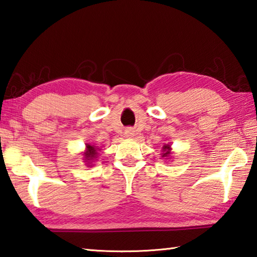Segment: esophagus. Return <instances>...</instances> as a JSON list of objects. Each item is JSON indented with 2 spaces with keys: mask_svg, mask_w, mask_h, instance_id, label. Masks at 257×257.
I'll return each instance as SVG.
<instances>
[{
  "mask_svg": "<svg viewBox=\"0 0 257 257\" xmlns=\"http://www.w3.org/2000/svg\"><path fill=\"white\" fill-rule=\"evenodd\" d=\"M124 135H125V137H127V138H133L134 135H135L134 129H133V128H128V129L124 132Z\"/></svg>",
  "mask_w": 257,
  "mask_h": 257,
  "instance_id": "34e87169",
  "label": "esophagus"
}]
</instances>
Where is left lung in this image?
<instances>
[{
	"mask_svg": "<svg viewBox=\"0 0 257 257\" xmlns=\"http://www.w3.org/2000/svg\"><path fill=\"white\" fill-rule=\"evenodd\" d=\"M162 158H165V159H168V158H170V155H171V146L169 145V144H165L164 146H163V149H162Z\"/></svg>",
	"mask_w": 257,
	"mask_h": 257,
	"instance_id": "obj_1",
	"label": "left lung"
}]
</instances>
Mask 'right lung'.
I'll list each match as a JSON object with an SVG mask.
<instances>
[{
  "mask_svg": "<svg viewBox=\"0 0 257 257\" xmlns=\"http://www.w3.org/2000/svg\"><path fill=\"white\" fill-rule=\"evenodd\" d=\"M97 151H99L96 146L86 144V151L84 152V160L86 164H92V161L97 158Z\"/></svg>",
  "mask_w": 257,
  "mask_h": 257,
  "instance_id": "add662e5",
  "label": "right lung"
}]
</instances>
